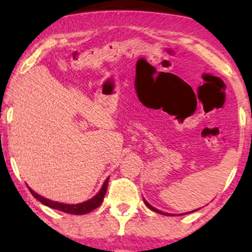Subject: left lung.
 <instances>
[{
    "instance_id": "left-lung-1",
    "label": "left lung",
    "mask_w": 252,
    "mask_h": 252,
    "mask_svg": "<svg viewBox=\"0 0 252 252\" xmlns=\"http://www.w3.org/2000/svg\"><path fill=\"white\" fill-rule=\"evenodd\" d=\"M143 201H144V204H146V206L148 207V209H150L152 211H154V212H156V213H160V215H163V216H174L173 215V213H167V212H163V211H160V210H158V209H155L154 206H152V205L149 204L148 201L146 200V199L143 198ZM199 210V209H198ZM198 210H194V211H192V212H195V211H198ZM192 212H187V213H180V215L179 216H184V215H189V213H192Z\"/></svg>"
}]
</instances>
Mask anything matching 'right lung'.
I'll list each match as a JSON object with an SVG mask.
<instances>
[{
  "mask_svg": "<svg viewBox=\"0 0 252 252\" xmlns=\"http://www.w3.org/2000/svg\"><path fill=\"white\" fill-rule=\"evenodd\" d=\"M108 181H109V178L105 179L102 189H99V192H98L96 195L92 196V198L89 199V200L79 202V204H63V202L53 201L51 200V199H47L45 198V196L37 194V193L34 192L31 187H28V189H30L31 193L33 194V196L36 199V200H39L41 204L46 205V206L51 207V209L62 211V212H65V213H70V215H86V213L91 212V211L97 209V207L102 204L104 195H105L106 189H108Z\"/></svg>",
  "mask_w": 252,
  "mask_h": 252,
  "instance_id": "1",
  "label": "right lung"
}]
</instances>
